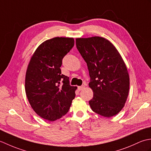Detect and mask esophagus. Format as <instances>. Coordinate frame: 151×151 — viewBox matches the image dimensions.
Returning <instances> with one entry per match:
<instances>
[{
  "instance_id": "obj_1",
  "label": "esophagus",
  "mask_w": 151,
  "mask_h": 151,
  "mask_svg": "<svg viewBox=\"0 0 151 151\" xmlns=\"http://www.w3.org/2000/svg\"><path fill=\"white\" fill-rule=\"evenodd\" d=\"M85 88V86L84 85H82V86H78V89L79 91H82V90H83V89H84Z\"/></svg>"
}]
</instances>
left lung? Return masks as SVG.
Masks as SVG:
<instances>
[{
    "mask_svg": "<svg viewBox=\"0 0 151 151\" xmlns=\"http://www.w3.org/2000/svg\"><path fill=\"white\" fill-rule=\"evenodd\" d=\"M76 45L87 63L93 97L91 110L111 117L124 107L129 91L130 79L124 61L114 45L105 38H76Z\"/></svg>",
    "mask_w": 151,
    "mask_h": 151,
    "instance_id": "obj_1",
    "label": "left lung"
}]
</instances>
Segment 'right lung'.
Here are the masks:
<instances>
[{
	"label": "right lung",
	"mask_w": 151,
	"mask_h": 151,
	"mask_svg": "<svg viewBox=\"0 0 151 151\" xmlns=\"http://www.w3.org/2000/svg\"><path fill=\"white\" fill-rule=\"evenodd\" d=\"M75 44L73 38L54 37L37 48L28 63L25 91L30 106L45 119L53 121L68 112L76 86L69 84L60 67L63 57Z\"/></svg>",
	"instance_id": "obj_1"
}]
</instances>
